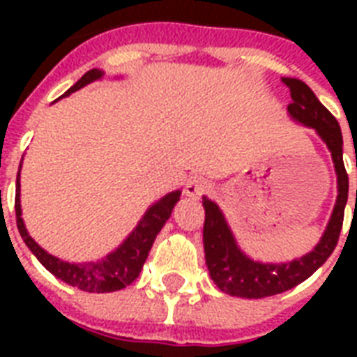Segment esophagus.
Returning <instances> with one entry per match:
<instances>
[{
    "label": "esophagus",
    "mask_w": 357,
    "mask_h": 357,
    "mask_svg": "<svg viewBox=\"0 0 357 357\" xmlns=\"http://www.w3.org/2000/svg\"><path fill=\"white\" fill-rule=\"evenodd\" d=\"M211 181L204 176H192L185 183V195L190 196V198H200L202 195H207L211 190Z\"/></svg>",
    "instance_id": "1"
}]
</instances>
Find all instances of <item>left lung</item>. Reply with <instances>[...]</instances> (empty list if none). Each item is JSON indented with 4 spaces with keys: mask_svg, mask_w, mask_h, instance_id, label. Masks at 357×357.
Returning <instances> with one entry per match:
<instances>
[{
    "mask_svg": "<svg viewBox=\"0 0 357 357\" xmlns=\"http://www.w3.org/2000/svg\"><path fill=\"white\" fill-rule=\"evenodd\" d=\"M293 103H289L287 113L294 122L315 129L332 153L333 168L337 174V200L332 217L315 248L305 255L287 263H263L255 261L238 248L235 235L226 222L220 207L207 196L202 198L206 209L204 222V250L209 276L222 293L241 298H265L272 294L285 293L313 274L332 255L339 234L343 228L344 206L349 200V176L343 162V135L337 120L333 119L319 98L313 94L304 81L285 77Z\"/></svg>",
    "mask_w": 357,
    "mask_h": 357,
    "instance_id": "left-lung-1",
    "label": "left lung"
}]
</instances>
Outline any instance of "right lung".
<instances>
[{
  "mask_svg": "<svg viewBox=\"0 0 357 357\" xmlns=\"http://www.w3.org/2000/svg\"><path fill=\"white\" fill-rule=\"evenodd\" d=\"M103 70L92 68L81 77L74 86H70L64 96H68L72 92L79 91L92 81H98L103 77ZM63 98V96H61ZM22 168V165H20ZM181 190H172L157 200L153 206L148 207L144 217L140 218L135 229L126 237L119 248L113 250L111 254L98 261L91 263H68L47 254L46 250L40 248L35 243V238L31 237L25 229L24 218H22V206H20V170L16 178V200H14V209H16V226L18 231L27 244V248L35 254V257L52 272L53 276L63 280L72 287H77L86 293H114L120 289L128 287L139 278L146 257L150 254L151 244L155 241L157 234L161 231L170 215H172L174 206L179 202Z\"/></svg>",
  "mask_w": 357,
  "mask_h": 357,
  "instance_id": "add662e5",
  "label": "right lung"
}]
</instances>
